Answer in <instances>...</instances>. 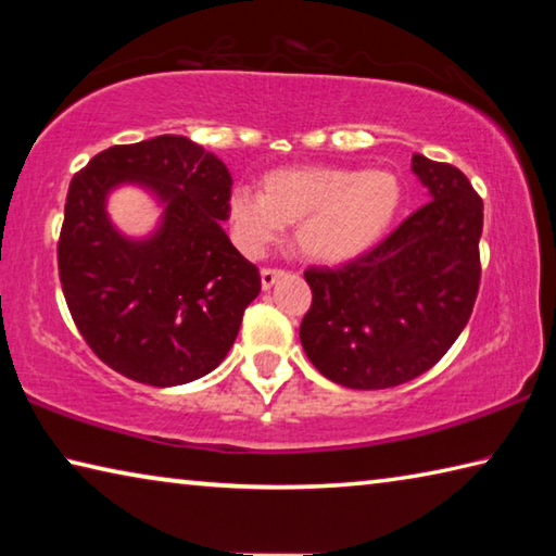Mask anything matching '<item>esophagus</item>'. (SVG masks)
I'll list each match as a JSON object with an SVG mask.
<instances>
[{
    "label": "esophagus",
    "mask_w": 556,
    "mask_h": 556,
    "mask_svg": "<svg viewBox=\"0 0 556 556\" xmlns=\"http://www.w3.org/2000/svg\"><path fill=\"white\" fill-rule=\"evenodd\" d=\"M285 277V269H271V267H265L260 271V279H262V289H271L277 285V281Z\"/></svg>",
    "instance_id": "1"
}]
</instances>
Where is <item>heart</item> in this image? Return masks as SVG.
Instances as JSON below:
<instances>
[{
  "label": "heart",
  "mask_w": 556,
  "mask_h": 556,
  "mask_svg": "<svg viewBox=\"0 0 556 556\" xmlns=\"http://www.w3.org/2000/svg\"><path fill=\"white\" fill-rule=\"evenodd\" d=\"M402 203V178L388 168L285 166L265 174L262 191L235 188L228 218L250 252L265 250L281 225H294L301 257L316 265H345L388 238Z\"/></svg>",
  "instance_id": "b5f03b06"
}]
</instances>
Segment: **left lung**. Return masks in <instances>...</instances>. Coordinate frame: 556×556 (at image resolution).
<instances>
[{
    "label": "left lung",
    "mask_w": 556,
    "mask_h": 556,
    "mask_svg": "<svg viewBox=\"0 0 556 556\" xmlns=\"http://www.w3.org/2000/svg\"><path fill=\"white\" fill-rule=\"evenodd\" d=\"M429 191L368 255L338 269L312 267V308L301 345L324 378L351 390H384L419 378L444 357L473 312L483 201L456 166L414 154Z\"/></svg>",
    "instance_id": "obj_1"
}]
</instances>
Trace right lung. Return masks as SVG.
<instances>
[{
  "label": "right lung",
  "mask_w": 556,
  "mask_h": 556,
  "mask_svg": "<svg viewBox=\"0 0 556 556\" xmlns=\"http://www.w3.org/2000/svg\"><path fill=\"white\" fill-rule=\"evenodd\" d=\"M139 185L163 205L147 239L119 233L109 193ZM232 176L188 137L110 147L73 176L59 240L65 304L102 363L129 380L174 388L218 368L260 294V271L232 248Z\"/></svg>",
  "instance_id": "right-lung-1"
}]
</instances>
